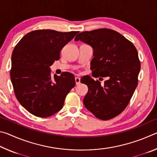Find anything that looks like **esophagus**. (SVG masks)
Listing matches in <instances>:
<instances>
[{"instance_id": "34e87169", "label": "esophagus", "mask_w": 157, "mask_h": 157, "mask_svg": "<svg viewBox=\"0 0 157 157\" xmlns=\"http://www.w3.org/2000/svg\"><path fill=\"white\" fill-rule=\"evenodd\" d=\"M75 80L76 85H78L80 84V78H78V77H76V78H75Z\"/></svg>"}]
</instances>
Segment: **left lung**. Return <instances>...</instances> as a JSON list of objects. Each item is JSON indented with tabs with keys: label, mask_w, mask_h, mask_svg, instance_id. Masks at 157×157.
<instances>
[{
	"label": "left lung",
	"mask_w": 157,
	"mask_h": 157,
	"mask_svg": "<svg viewBox=\"0 0 157 157\" xmlns=\"http://www.w3.org/2000/svg\"><path fill=\"white\" fill-rule=\"evenodd\" d=\"M75 40L94 48L92 76L108 78L103 84L89 76L81 79L89 89L84 105L96 118L110 120L125 109L137 86L140 69L137 50L122 34L107 28L82 32Z\"/></svg>",
	"instance_id": "obj_1"
}]
</instances>
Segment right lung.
I'll list each match as a JSON object with an SVG mask.
<instances>
[{
	"label": "right lung",
	"instance_id": "right-lung-1",
	"mask_svg": "<svg viewBox=\"0 0 157 157\" xmlns=\"http://www.w3.org/2000/svg\"><path fill=\"white\" fill-rule=\"evenodd\" d=\"M78 33L36 30L26 34L15 46L10 78L17 99L33 115L46 118L57 113L75 86L69 72L52 78L50 66L59 59L62 48Z\"/></svg>",
	"mask_w": 157,
	"mask_h": 157
}]
</instances>
